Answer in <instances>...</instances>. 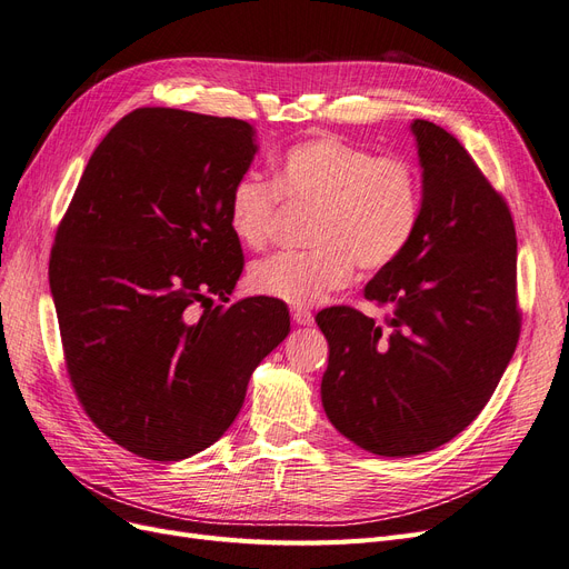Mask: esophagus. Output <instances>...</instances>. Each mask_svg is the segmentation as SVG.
Returning <instances> with one entry per match:
<instances>
[{
    "label": "esophagus",
    "mask_w": 569,
    "mask_h": 569,
    "mask_svg": "<svg viewBox=\"0 0 569 569\" xmlns=\"http://www.w3.org/2000/svg\"><path fill=\"white\" fill-rule=\"evenodd\" d=\"M291 318H295L297 325H311L313 322V313L308 311V308H301V306L291 308Z\"/></svg>",
    "instance_id": "obj_1"
}]
</instances>
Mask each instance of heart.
Wrapping results in <instances>:
<instances>
[{
	"mask_svg": "<svg viewBox=\"0 0 569 569\" xmlns=\"http://www.w3.org/2000/svg\"><path fill=\"white\" fill-rule=\"evenodd\" d=\"M282 197L311 206L303 251H278L249 270L253 291L306 306L351 280L353 268L377 272L391 266L418 232L422 180L403 157L316 134L287 147L274 161V180L249 170L230 187L228 228L239 244L270 242Z\"/></svg>",
	"mask_w": 569,
	"mask_h": 569,
	"instance_id": "b5f03b06",
	"label": "heart"
}]
</instances>
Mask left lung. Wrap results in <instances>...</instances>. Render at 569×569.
Here are the masks:
<instances>
[{
    "label": "left lung",
    "mask_w": 569,
    "mask_h": 569,
    "mask_svg": "<svg viewBox=\"0 0 569 569\" xmlns=\"http://www.w3.org/2000/svg\"><path fill=\"white\" fill-rule=\"evenodd\" d=\"M422 216L408 249L366 287L382 322L322 308L330 343L322 408L377 456L403 458L460 435L491 399L520 339L518 239L506 199L451 132L412 120Z\"/></svg>",
    "instance_id": "8db88e82"
}]
</instances>
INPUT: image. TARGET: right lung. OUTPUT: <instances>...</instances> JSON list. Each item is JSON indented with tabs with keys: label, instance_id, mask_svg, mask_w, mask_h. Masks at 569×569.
I'll return each mask as SVG.
<instances>
[{
	"label": "right lung",
	"instance_id": "1",
	"mask_svg": "<svg viewBox=\"0 0 569 569\" xmlns=\"http://www.w3.org/2000/svg\"><path fill=\"white\" fill-rule=\"evenodd\" d=\"M256 149L247 120L134 109L94 149L57 228L49 287L68 377L90 420L140 458L209 449L289 335L282 301L230 303L244 253L226 201Z\"/></svg>",
	"mask_w": 569,
	"mask_h": 569
}]
</instances>
